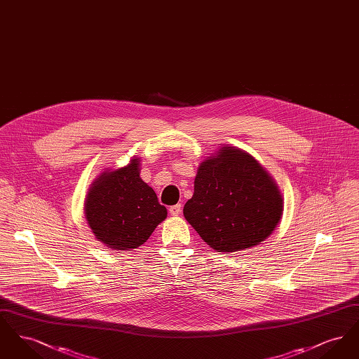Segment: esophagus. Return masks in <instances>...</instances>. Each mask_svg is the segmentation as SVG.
<instances>
[{
  "label": "esophagus",
  "mask_w": 359,
  "mask_h": 359,
  "mask_svg": "<svg viewBox=\"0 0 359 359\" xmlns=\"http://www.w3.org/2000/svg\"><path fill=\"white\" fill-rule=\"evenodd\" d=\"M182 212V205H173L170 207V214L172 217H177Z\"/></svg>",
  "instance_id": "obj_1"
}]
</instances>
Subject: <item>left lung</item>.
Wrapping results in <instances>:
<instances>
[{
    "mask_svg": "<svg viewBox=\"0 0 359 359\" xmlns=\"http://www.w3.org/2000/svg\"><path fill=\"white\" fill-rule=\"evenodd\" d=\"M283 210L271 173L246 151L222 145L199 164L183 214L210 248L230 255L271 237Z\"/></svg>",
    "mask_w": 359,
    "mask_h": 359,
    "instance_id": "left-lung-1",
    "label": "left lung"
}]
</instances>
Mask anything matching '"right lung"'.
Listing matches in <instances>:
<instances>
[{
  "label": "right lung",
  "mask_w": 359,
  "mask_h": 359,
  "mask_svg": "<svg viewBox=\"0 0 359 359\" xmlns=\"http://www.w3.org/2000/svg\"><path fill=\"white\" fill-rule=\"evenodd\" d=\"M141 157L128 165L101 172L85 199V217L93 234L113 250H132L145 243L167 218L154 188L140 177Z\"/></svg>",
  "instance_id": "right-lung-1"
}]
</instances>
